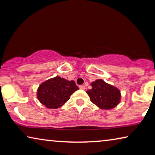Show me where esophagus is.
I'll return each instance as SVG.
<instances>
[{"label": "esophagus", "instance_id": "obj_1", "mask_svg": "<svg viewBox=\"0 0 155 155\" xmlns=\"http://www.w3.org/2000/svg\"><path fill=\"white\" fill-rule=\"evenodd\" d=\"M79 88L81 89V90H85V85H79Z\"/></svg>", "mask_w": 155, "mask_h": 155}]
</instances>
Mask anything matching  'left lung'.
Segmentation results:
<instances>
[{
	"instance_id": "obj_1",
	"label": "left lung",
	"mask_w": 155,
	"mask_h": 155,
	"mask_svg": "<svg viewBox=\"0 0 155 155\" xmlns=\"http://www.w3.org/2000/svg\"><path fill=\"white\" fill-rule=\"evenodd\" d=\"M91 90L87 91L90 101L103 109L114 108L120 101V91L116 87L98 79L91 83Z\"/></svg>"
}]
</instances>
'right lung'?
Wrapping results in <instances>:
<instances>
[{
    "instance_id": "add662e5",
    "label": "right lung",
    "mask_w": 155,
    "mask_h": 155,
    "mask_svg": "<svg viewBox=\"0 0 155 155\" xmlns=\"http://www.w3.org/2000/svg\"><path fill=\"white\" fill-rule=\"evenodd\" d=\"M78 90L74 81L56 77L41 83L37 95L40 103L47 108L57 109L64 105Z\"/></svg>"
}]
</instances>
